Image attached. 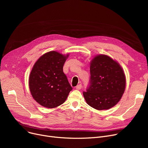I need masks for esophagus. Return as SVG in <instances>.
I'll return each mask as SVG.
<instances>
[{
    "label": "esophagus",
    "instance_id": "34e87169",
    "mask_svg": "<svg viewBox=\"0 0 148 148\" xmlns=\"http://www.w3.org/2000/svg\"><path fill=\"white\" fill-rule=\"evenodd\" d=\"M75 88H76V89H77L80 90V89H82V84H79V85H77V86Z\"/></svg>",
    "mask_w": 148,
    "mask_h": 148
}]
</instances>
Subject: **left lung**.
Masks as SVG:
<instances>
[{"label": "left lung", "mask_w": 148, "mask_h": 148, "mask_svg": "<svg viewBox=\"0 0 148 148\" xmlns=\"http://www.w3.org/2000/svg\"><path fill=\"white\" fill-rule=\"evenodd\" d=\"M90 78L83 94L88 105L97 110L109 109L117 104L125 89V75L117 62L104 54L90 62Z\"/></svg>", "instance_id": "obj_1"}]
</instances>
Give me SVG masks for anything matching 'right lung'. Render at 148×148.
Returning a JSON list of instances; mask_svg holds the SVG:
<instances>
[{"instance_id": "right-lung-1", "label": "right lung", "mask_w": 148, "mask_h": 148, "mask_svg": "<svg viewBox=\"0 0 148 148\" xmlns=\"http://www.w3.org/2000/svg\"><path fill=\"white\" fill-rule=\"evenodd\" d=\"M68 57L56 51L46 53L35 62L30 72L29 84L36 101L46 108L63 104L73 88L63 72Z\"/></svg>"}]
</instances>
